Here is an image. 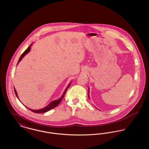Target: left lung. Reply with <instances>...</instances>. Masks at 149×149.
I'll list each match as a JSON object with an SVG mask.
<instances>
[{
    "label": "left lung",
    "instance_id": "8db88e82",
    "mask_svg": "<svg viewBox=\"0 0 149 149\" xmlns=\"http://www.w3.org/2000/svg\"><path fill=\"white\" fill-rule=\"evenodd\" d=\"M89 89H88V97H89V98H90V97H89Z\"/></svg>",
    "mask_w": 149,
    "mask_h": 149
}]
</instances>
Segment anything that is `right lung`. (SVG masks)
<instances>
[{
    "mask_svg": "<svg viewBox=\"0 0 149 149\" xmlns=\"http://www.w3.org/2000/svg\"><path fill=\"white\" fill-rule=\"evenodd\" d=\"M32 43H31V45H30V46H29V47L26 50V51L22 54L21 56L20 57V58H19V60H18V63L17 64L19 63V62L22 59V58L24 56L27 54H28L29 52L30 51V50H31V46H32ZM71 84V82L70 83V84L68 85V86H67V88H66V89L65 90V91H64V93H63V94L61 95V97L59 98L58 99H57V100H53V101H52V102H50V103H49L47 106L45 107H44V108H43L42 109H37V110H34V109H29V108H27L29 109L30 111H31L32 112H35V113H45V112H47V111H50L51 109H52V108H55V107H56L57 106V105H58V104L61 102V101L62 100V99H63V98H64V95H65V93L66 92V91H67V89L69 88V87L70 86V85ZM14 92H15V95H16V96H17V98L19 99V97H18V94H17V91H16V90H15V89L14 88ZM26 107V106H25Z\"/></svg>",
    "mask_w": 149,
    "mask_h": 149,
    "instance_id": "add662e5",
    "label": "right lung"
}]
</instances>
